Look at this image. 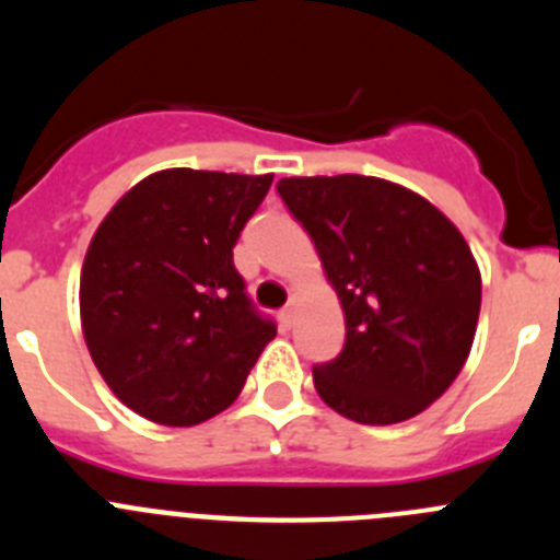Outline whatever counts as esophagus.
I'll use <instances>...</instances> for the list:
<instances>
[{
    "mask_svg": "<svg viewBox=\"0 0 560 560\" xmlns=\"http://www.w3.org/2000/svg\"><path fill=\"white\" fill-rule=\"evenodd\" d=\"M277 319H280V328L291 330V325H294V308H291V305H285V308L277 314Z\"/></svg>",
    "mask_w": 560,
    "mask_h": 560,
    "instance_id": "esophagus-1",
    "label": "esophagus"
}]
</instances>
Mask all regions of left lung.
Listing matches in <instances>:
<instances>
[{
  "mask_svg": "<svg viewBox=\"0 0 560 560\" xmlns=\"http://www.w3.org/2000/svg\"><path fill=\"white\" fill-rule=\"evenodd\" d=\"M345 311V348L314 364L319 398L387 427L452 387L471 350L482 280L457 226L418 192L375 176L280 179Z\"/></svg>",
  "mask_w": 560,
  "mask_h": 560,
  "instance_id": "8db88e82",
  "label": "left lung"
}]
</instances>
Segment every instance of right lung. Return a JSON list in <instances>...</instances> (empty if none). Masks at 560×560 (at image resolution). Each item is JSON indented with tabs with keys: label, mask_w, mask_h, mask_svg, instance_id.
<instances>
[{
	"label": "right lung",
	"mask_w": 560,
	"mask_h": 560,
	"mask_svg": "<svg viewBox=\"0 0 560 560\" xmlns=\"http://www.w3.org/2000/svg\"><path fill=\"white\" fill-rule=\"evenodd\" d=\"M271 173L173 167L142 179L97 226L81 275L89 353L112 393L165 427L226 409L277 325L257 311L232 246Z\"/></svg>",
	"instance_id": "1"
}]
</instances>
